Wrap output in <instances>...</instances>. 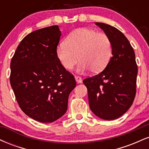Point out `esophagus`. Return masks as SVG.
Segmentation results:
<instances>
[{
  "label": "esophagus",
  "mask_w": 149,
  "mask_h": 149,
  "mask_svg": "<svg viewBox=\"0 0 149 149\" xmlns=\"http://www.w3.org/2000/svg\"><path fill=\"white\" fill-rule=\"evenodd\" d=\"M75 79L77 83H82V79L80 76H75Z\"/></svg>",
  "instance_id": "obj_1"
}]
</instances>
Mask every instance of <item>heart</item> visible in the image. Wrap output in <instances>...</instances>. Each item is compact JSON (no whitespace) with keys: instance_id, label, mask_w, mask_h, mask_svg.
<instances>
[{"instance_id":"1","label":"heart","mask_w":149,"mask_h":149,"mask_svg":"<svg viewBox=\"0 0 149 149\" xmlns=\"http://www.w3.org/2000/svg\"><path fill=\"white\" fill-rule=\"evenodd\" d=\"M112 43L107 34L88 28L74 30L58 46L56 55L63 68L73 69L78 59V73L90 70L100 73L107 67L112 57Z\"/></svg>"}]
</instances>
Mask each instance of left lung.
<instances>
[{
	"instance_id": "left-lung-1",
	"label": "left lung",
	"mask_w": 149,
	"mask_h": 149,
	"mask_svg": "<svg viewBox=\"0 0 149 149\" xmlns=\"http://www.w3.org/2000/svg\"><path fill=\"white\" fill-rule=\"evenodd\" d=\"M112 43V57L100 73L85 78L89 105L97 117L111 120L120 117L130 108L136 95L138 69L135 54L120 31L109 24L96 22Z\"/></svg>"
}]
</instances>
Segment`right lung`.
I'll use <instances>...</instances> for the list:
<instances>
[{
	"label": "right lung",
	"instance_id": "add662e5",
	"mask_svg": "<svg viewBox=\"0 0 149 149\" xmlns=\"http://www.w3.org/2000/svg\"><path fill=\"white\" fill-rule=\"evenodd\" d=\"M61 34L57 25L31 32L20 42L10 63V85L19 106L41 123L54 122L64 115L76 85L56 55Z\"/></svg>",
	"mask_w": 149,
	"mask_h": 149
}]
</instances>
